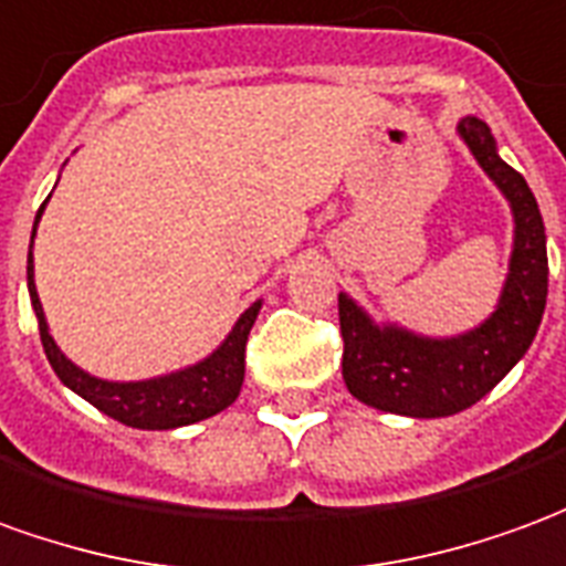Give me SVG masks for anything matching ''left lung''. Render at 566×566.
I'll return each mask as SVG.
<instances>
[{"label":"left lung","instance_id":"8db88e82","mask_svg":"<svg viewBox=\"0 0 566 566\" xmlns=\"http://www.w3.org/2000/svg\"><path fill=\"white\" fill-rule=\"evenodd\" d=\"M457 136L512 212L509 271L494 311L457 335H420L390 319H371L363 304L338 292L340 375L347 390L359 402L402 418H448L479 402L527 354L546 311V226L531 186L500 158L482 118L467 115L457 124Z\"/></svg>","mask_w":566,"mask_h":566}]
</instances>
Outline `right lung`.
Listing matches in <instances>:
<instances>
[{
  "instance_id": "obj_1",
  "label": "right lung",
  "mask_w": 566,
  "mask_h": 566,
  "mask_svg": "<svg viewBox=\"0 0 566 566\" xmlns=\"http://www.w3.org/2000/svg\"><path fill=\"white\" fill-rule=\"evenodd\" d=\"M45 203L35 212L33 238H30V252H27V290H30V302H33V311L39 316L42 347H45L48 363L57 371V378L72 392H78L84 402H91L103 415H109L124 427H136V430H176V427H188V423H198V420H207L212 415H219V411H226L228 405L238 399L240 387H243V371H247L243 350H247L252 323L262 311V298L252 302L238 316V323L231 326V332L212 354L191 363V366L143 380L97 378V375L84 371L82 366H75L70 356L60 350L57 340L51 338L45 307L39 302L33 240L35 228L42 222Z\"/></svg>"
}]
</instances>
